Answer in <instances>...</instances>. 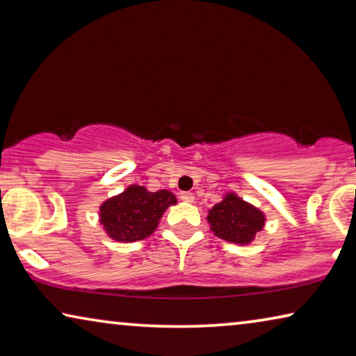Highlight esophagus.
<instances>
[{"mask_svg": "<svg viewBox=\"0 0 356 356\" xmlns=\"http://www.w3.org/2000/svg\"><path fill=\"white\" fill-rule=\"evenodd\" d=\"M180 200H182L184 202H193V201H195V195H193V193H190V191H182V193H180Z\"/></svg>", "mask_w": 356, "mask_h": 356, "instance_id": "esophagus-1", "label": "esophagus"}]
</instances>
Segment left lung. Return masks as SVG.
Listing matches in <instances>:
<instances>
[{"label": "left lung", "mask_w": 356, "mask_h": 356, "mask_svg": "<svg viewBox=\"0 0 356 356\" xmlns=\"http://www.w3.org/2000/svg\"><path fill=\"white\" fill-rule=\"evenodd\" d=\"M207 221L216 237L231 243L248 245L264 229L265 213L236 193H226L221 202L209 209Z\"/></svg>", "instance_id": "left-lung-1"}]
</instances>
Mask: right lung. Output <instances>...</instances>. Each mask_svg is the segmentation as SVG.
Returning a JSON list of instances; mask_svg holds the SVG:
<instances>
[{"label": "right lung", "instance_id": "obj_1", "mask_svg": "<svg viewBox=\"0 0 356 356\" xmlns=\"http://www.w3.org/2000/svg\"><path fill=\"white\" fill-rule=\"evenodd\" d=\"M177 197L168 190L149 191L143 185H130L100 206L99 221L106 236L116 242H138L152 234L168 207Z\"/></svg>", "mask_w": 356, "mask_h": 356}]
</instances>
